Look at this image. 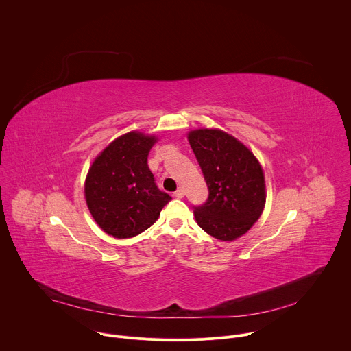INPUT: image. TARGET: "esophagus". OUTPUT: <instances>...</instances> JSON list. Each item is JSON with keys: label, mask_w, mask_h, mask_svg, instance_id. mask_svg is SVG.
Returning <instances> with one entry per match:
<instances>
[{"label": "esophagus", "mask_w": 351, "mask_h": 351, "mask_svg": "<svg viewBox=\"0 0 351 351\" xmlns=\"http://www.w3.org/2000/svg\"><path fill=\"white\" fill-rule=\"evenodd\" d=\"M174 196H176V197H178V199H182V197L185 196V189H184L182 186H180V188L174 192Z\"/></svg>", "instance_id": "34e87169"}]
</instances>
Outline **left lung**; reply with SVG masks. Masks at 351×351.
I'll return each instance as SVG.
<instances>
[{
  "label": "left lung",
  "mask_w": 351,
  "mask_h": 351,
  "mask_svg": "<svg viewBox=\"0 0 351 351\" xmlns=\"http://www.w3.org/2000/svg\"><path fill=\"white\" fill-rule=\"evenodd\" d=\"M210 196L195 208L197 225L221 241L247 233L265 207L264 171L254 154L233 134L200 128L188 132Z\"/></svg>",
  "instance_id": "obj_1"
}]
</instances>
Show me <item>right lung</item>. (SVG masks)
Listing matches in <instances>:
<instances>
[{
    "instance_id": "1",
    "label": "right lung",
    "mask_w": 351,
    "mask_h": 351,
    "mask_svg": "<svg viewBox=\"0 0 351 351\" xmlns=\"http://www.w3.org/2000/svg\"><path fill=\"white\" fill-rule=\"evenodd\" d=\"M158 136L132 130L94 159L84 182L87 207L97 225L114 238H132L154 225L171 197L160 192L147 165Z\"/></svg>"
}]
</instances>
